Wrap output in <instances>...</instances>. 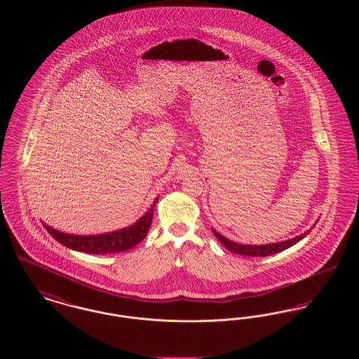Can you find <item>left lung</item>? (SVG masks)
I'll use <instances>...</instances> for the list:
<instances>
[{
	"label": "left lung",
	"instance_id": "8db88e82",
	"mask_svg": "<svg viewBox=\"0 0 359 359\" xmlns=\"http://www.w3.org/2000/svg\"><path fill=\"white\" fill-rule=\"evenodd\" d=\"M215 237L219 239V242L222 243L223 246L236 253L239 256H248V257H266L272 256L276 253H280L285 249H288L290 246H293L294 243H297L299 241L304 238L307 234H309L311 230H307L304 234H300L294 238L287 239V241H281V242H276V243H268V245H242V243H237V242H233L230 239L226 238L221 236L219 233H217L215 230H212Z\"/></svg>",
	"mask_w": 359,
	"mask_h": 359
}]
</instances>
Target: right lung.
<instances>
[{"instance_id": "add662e5", "label": "right lung", "mask_w": 359, "mask_h": 359, "mask_svg": "<svg viewBox=\"0 0 359 359\" xmlns=\"http://www.w3.org/2000/svg\"><path fill=\"white\" fill-rule=\"evenodd\" d=\"M157 203V198L151 205V208L137 221L135 224L117 230L113 233L106 234H97V236H75L62 233L56 229H52L51 226L43 223L46 230L51 234L53 238L66 248H69L76 252H83L90 255H107V253H120L129 250L138 245L142 239L145 238L152 218H154V205Z\"/></svg>"}]
</instances>
